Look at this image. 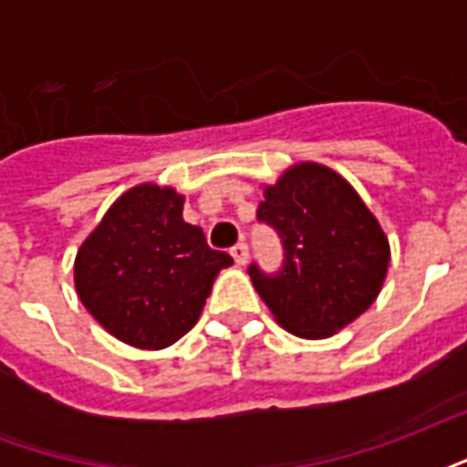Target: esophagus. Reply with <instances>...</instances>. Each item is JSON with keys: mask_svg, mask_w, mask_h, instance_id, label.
Instances as JSON below:
<instances>
[{"mask_svg": "<svg viewBox=\"0 0 467 467\" xmlns=\"http://www.w3.org/2000/svg\"><path fill=\"white\" fill-rule=\"evenodd\" d=\"M230 253H233L234 263H237V265H244V263H247V257H250V253H247V244H244V243L234 244Z\"/></svg>", "mask_w": 467, "mask_h": 467, "instance_id": "obj_1", "label": "esophagus"}]
</instances>
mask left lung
<instances>
[{
  "mask_svg": "<svg viewBox=\"0 0 467 467\" xmlns=\"http://www.w3.org/2000/svg\"><path fill=\"white\" fill-rule=\"evenodd\" d=\"M263 194L257 217L283 237L285 265L277 275L253 265L254 290L287 333L333 337L380 295L388 234L343 174L320 162L287 167Z\"/></svg>",
  "mask_w": 467,
  "mask_h": 467,
  "instance_id": "8db88e82",
  "label": "left lung"
}]
</instances>
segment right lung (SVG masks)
Listing matches in <instances>:
<instances>
[{
    "label": "right lung",
    "instance_id": "1",
    "mask_svg": "<svg viewBox=\"0 0 467 467\" xmlns=\"http://www.w3.org/2000/svg\"><path fill=\"white\" fill-rule=\"evenodd\" d=\"M182 210L174 187L134 184L77 250L75 287L87 313L140 350H162L190 333L217 273L233 265Z\"/></svg>",
    "mask_w": 467,
    "mask_h": 467
}]
</instances>
